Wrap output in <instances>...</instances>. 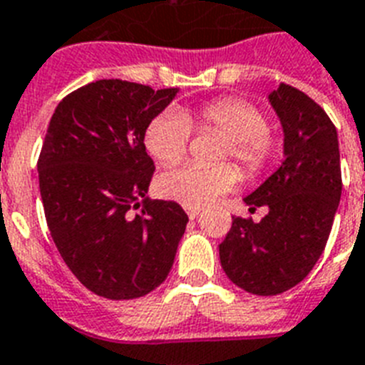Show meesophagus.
Masks as SVG:
<instances>
[{
  "mask_svg": "<svg viewBox=\"0 0 365 365\" xmlns=\"http://www.w3.org/2000/svg\"><path fill=\"white\" fill-rule=\"evenodd\" d=\"M186 215H188V218H197V215H200V209H186Z\"/></svg>",
  "mask_w": 365,
  "mask_h": 365,
  "instance_id": "34e87169",
  "label": "esophagus"
}]
</instances>
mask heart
I'll return each mask as SVG.
<instances>
[{
    "instance_id": "1",
    "label": "heart",
    "mask_w": 365,
    "mask_h": 365,
    "mask_svg": "<svg viewBox=\"0 0 365 365\" xmlns=\"http://www.w3.org/2000/svg\"><path fill=\"white\" fill-rule=\"evenodd\" d=\"M192 130H217L226 135L218 160H233L247 177H258L269 165L275 143L269 120L260 107L241 98H217L196 109L168 110L154 116L145 130V148L160 165H173L185 158ZM239 182V173L230 164L215 168L180 165L160 175L162 196L190 209L209 205Z\"/></svg>"
}]
</instances>
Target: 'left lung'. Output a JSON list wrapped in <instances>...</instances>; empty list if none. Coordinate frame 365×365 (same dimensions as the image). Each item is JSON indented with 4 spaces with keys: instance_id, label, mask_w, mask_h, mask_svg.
Wrapping results in <instances>:
<instances>
[{
    "instance_id": "obj_1",
    "label": "left lung",
    "mask_w": 365,
    "mask_h": 365,
    "mask_svg": "<svg viewBox=\"0 0 365 365\" xmlns=\"http://www.w3.org/2000/svg\"><path fill=\"white\" fill-rule=\"evenodd\" d=\"M284 132L281 168L245 203L267 207L260 222L233 217L218 255L233 284L277 296L302 282L319 262L341 200L339 143L334 122L302 90L281 83L269 94Z\"/></svg>"
}]
</instances>
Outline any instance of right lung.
Here are the masks:
<instances>
[{
	"label": "right lung",
	"mask_w": 365,
	"mask_h": 365,
	"mask_svg": "<svg viewBox=\"0 0 365 365\" xmlns=\"http://www.w3.org/2000/svg\"><path fill=\"white\" fill-rule=\"evenodd\" d=\"M175 94L103 78L67 94L48 122L37 160L46 226L73 275L101 298H141L173 265L188 217L147 197L154 162L143 137Z\"/></svg>",
	"instance_id": "add662e5"
}]
</instances>
